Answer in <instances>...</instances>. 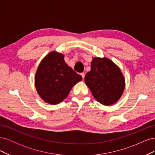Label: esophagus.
<instances>
[{"instance_id":"esophagus-1","label":"esophagus","mask_w":155,"mask_h":155,"mask_svg":"<svg viewBox=\"0 0 155 155\" xmlns=\"http://www.w3.org/2000/svg\"><path fill=\"white\" fill-rule=\"evenodd\" d=\"M80 75L82 76V78L84 79V78H85V73H81Z\"/></svg>"}]
</instances>
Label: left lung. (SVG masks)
Wrapping results in <instances>:
<instances>
[{
  "label": "left lung",
  "instance_id": "left-lung-1",
  "mask_svg": "<svg viewBox=\"0 0 155 155\" xmlns=\"http://www.w3.org/2000/svg\"><path fill=\"white\" fill-rule=\"evenodd\" d=\"M85 82L94 97L101 104H114L124 91L125 78L120 68L107 58H94L91 71L87 73Z\"/></svg>",
  "mask_w": 155,
  "mask_h": 155
}]
</instances>
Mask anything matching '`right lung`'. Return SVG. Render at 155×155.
Here are the masks:
<instances>
[{
  "label": "right lung",
  "instance_id": "right-lung-1",
  "mask_svg": "<svg viewBox=\"0 0 155 155\" xmlns=\"http://www.w3.org/2000/svg\"><path fill=\"white\" fill-rule=\"evenodd\" d=\"M82 80L65 63L64 55L50 51L42 59L35 76V86L39 96L46 103L56 105L66 98L72 88Z\"/></svg>",
  "mask_w": 155,
  "mask_h": 155
}]
</instances>
